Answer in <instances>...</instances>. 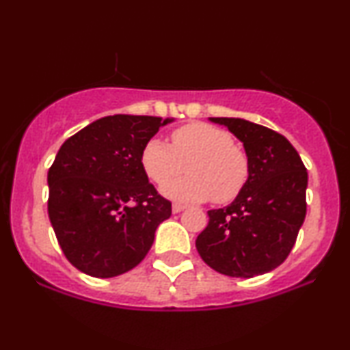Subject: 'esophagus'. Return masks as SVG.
Segmentation results:
<instances>
[{
	"instance_id": "esophagus-1",
	"label": "esophagus",
	"mask_w": 350,
	"mask_h": 350,
	"mask_svg": "<svg viewBox=\"0 0 350 350\" xmlns=\"http://www.w3.org/2000/svg\"><path fill=\"white\" fill-rule=\"evenodd\" d=\"M184 208H186V206H183V204H172V212H174V214H179V212H183Z\"/></svg>"
}]
</instances>
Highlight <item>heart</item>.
<instances>
[{
	"mask_svg": "<svg viewBox=\"0 0 350 350\" xmlns=\"http://www.w3.org/2000/svg\"><path fill=\"white\" fill-rule=\"evenodd\" d=\"M139 163L146 178L163 186L188 166L191 174L163 187L167 198L187 202L235 200L250 179V158L234 136L208 123H187L171 133V146L152 138L143 146Z\"/></svg>",
	"mask_w": 350,
	"mask_h": 350,
	"instance_id": "obj_1",
	"label": "heart"
}]
</instances>
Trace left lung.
Returning <instances> with one entry per match:
<instances>
[{
  "instance_id": "left-lung-1",
  "label": "left lung",
  "mask_w": 350,
  "mask_h": 350,
  "mask_svg": "<svg viewBox=\"0 0 350 350\" xmlns=\"http://www.w3.org/2000/svg\"><path fill=\"white\" fill-rule=\"evenodd\" d=\"M226 124L250 158V179L230 206L208 211L196 240L200 258L215 271L253 278L280 267L295 247L306 217L308 171L283 135L242 118Z\"/></svg>"
}]
</instances>
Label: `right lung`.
<instances>
[{
	"label": "right lung",
	"mask_w": 350,
	"mask_h": 350,
	"mask_svg": "<svg viewBox=\"0 0 350 350\" xmlns=\"http://www.w3.org/2000/svg\"><path fill=\"white\" fill-rule=\"evenodd\" d=\"M171 120L100 118L66 139L47 172V212L64 255L77 270L111 278L135 268L171 202L144 174L143 146Z\"/></svg>",
	"instance_id": "add662e5"
}]
</instances>
